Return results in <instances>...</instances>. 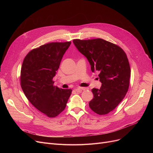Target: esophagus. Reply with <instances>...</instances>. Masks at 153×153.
Wrapping results in <instances>:
<instances>
[{
	"label": "esophagus",
	"instance_id": "34e87169",
	"mask_svg": "<svg viewBox=\"0 0 153 153\" xmlns=\"http://www.w3.org/2000/svg\"><path fill=\"white\" fill-rule=\"evenodd\" d=\"M85 90H87V88H85V87H77V88H76L75 91L77 92H81V91H85Z\"/></svg>",
	"mask_w": 153,
	"mask_h": 153
}]
</instances>
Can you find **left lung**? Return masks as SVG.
<instances>
[{
    "label": "left lung",
    "instance_id": "obj_1",
    "mask_svg": "<svg viewBox=\"0 0 153 153\" xmlns=\"http://www.w3.org/2000/svg\"><path fill=\"white\" fill-rule=\"evenodd\" d=\"M73 43L89 61L91 71L99 72L102 86L92 89L89 107L99 115L114 110L124 99L130 85L131 69L125 52L118 45L101 38L75 39Z\"/></svg>",
    "mask_w": 153,
    "mask_h": 153
}]
</instances>
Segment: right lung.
I'll return each mask as SVG.
<instances>
[{
  "label": "right lung",
  "mask_w": 153,
  "mask_h": 153,
  "mask_svg": "<svg viewBox=\"0 0 153 153\" xmlns=\"http://www.w3.org/2000/svg\"><path fill=\"white\" fill-rule=\"evenodd\" d=\"M71 42H52L31 50L24 58L20 85L30 102L50 118L58 116L66 108L71 89L54 85L53 79Z\"/></svg>",
  "instance_id": "1"
}]
</instances>
